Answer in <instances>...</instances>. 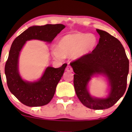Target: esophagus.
<instances>
[{"mask_svg": "<svg viewBox=\"0 0 132 132\" xmlns=\"http://www.w3.org/2000/svg\"><path fill=\"white\" fill-rule=\"evenodd\" d=\"M66 71H68V72H72V68L70 66H67V68H66Z\"/></svg>", "mask_w": 132, "mask_h": 132, "instance_id": "1", "label": "esophagus"}]
</instances>
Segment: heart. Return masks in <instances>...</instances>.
<instances>
[{"instance_id": "heart-1", "label": "heart", "mask_w": 132, "mask_h": 132, "mask_svg": "<svg viewBox=\"0 0 132 132\" xmlns=\"http://www.w3.org/2000/svg\"><path fill=\"white\" fill-rule=\"evenodd\" d=\"M97 45V38L92 33H76L63 36L57 42V48L52 51L57 60L72 56L75 60L81 58L91 52Z\"/></svg>"}]
</instances>
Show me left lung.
<instances>
[{
  "label": "left lung",
  "mask_w": 132,
  "mask_h": 132,
  "mask_svg": "<svg viewBox=\"0 0 132 132\" xmlns=\"http://www.w3.org/2000/svg\"><path fill=\"white\" fill-rule=\"evenodd\" d=\"M99 43L91 53L71 63L75 75L74 86L82 104L89 109L103 110L111 107L123 96L127 88L129 61L120 42L109 33L97 29ZM103 75L107 78L110 92L107 98L92 96L88 83L92 77Z\"/></svg>",
  "instance_id": "8db88e82"
}]
</instances>
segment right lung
<instances>
[{"label": "right lung", "instance_id": "add662e5", "mask_svg": "<svg viewBox=\"0 0 132 132\" xmlns=\"http://www.w3.org/2000/svg\"><path fill=\"white\" fill-rule=\"evenodd\" d=\"M64 28L63 24L30 27L18 36L12 44L5 66L7 86L11 93L24 105L40 107L50 102L67 64H63L58 68L48 66L38 80L25 81L21 77L19 70L21 50L29 40H38L50 43Z\"/></svg>", "mask_w": 132, "mask_h": 132}]
</instances>
